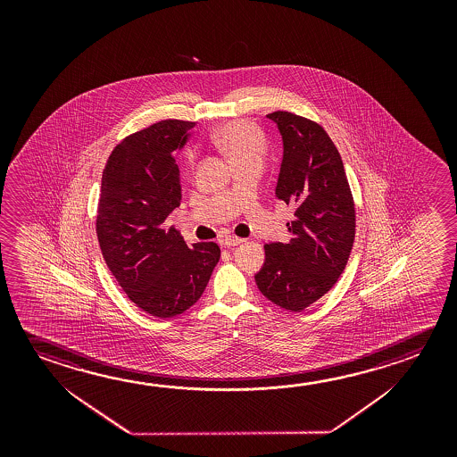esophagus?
I'll return each instance as SVG.
<instances>
[{
    "label": "esophagus",
    "instance_id": "esophagus-1",
    "mask_svg": "<svg viewBox=\"0 0 457 457\" xmlns=\"http://www.w3.org/2000/svg\"><path fill=\"white\" fill-rule=\"evenodd\" d=\"M221 242H223V245H225L226 248H231L236 247V245H239V244H242L244 239L234 237V236H228V237H225V239L221 240Z\"/></svg>",
    "mask_w": 457,
    "mask_h": 457
}]
</instances>
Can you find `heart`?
I'll return each instance as SVG.
<instances>
[{
    "label": "heart",
    "instance_id": "obj_1",
    "mask_svg": "<svg viewBox=\"0 0 457 457\" xmlns=\"http://www.w3.org/2000/svg\"><path fill=\"white\" fill-rule=\"evenodd\" d=\"M213 142L229 157L231 164L248 159H260L266 154V138L253 122L234 120L215 130Z\"/></svg>",
    "mask_w": 457,
    "mask_h": 457
}]
</instances>
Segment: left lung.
<instances>
[{
  "label": "left lung",
  "mask_w": 457,
  "mask_h": 457,
  "mask_svg": "<svg viewBox=\"0 0 457 457\" xmlns=\"http://www.w3.org/2000/svg\"><path fill=\"white\" fill-rule=\"evenodd\" d=\"M284 143L276 197L296 207L288 244L264 245L254 282L277 306L301 312L343 274L355 237V210L343 159L314 120L288 112L268 114Z\"/></svg>",
  "instance_id": "obj_1"
}]
</instances>
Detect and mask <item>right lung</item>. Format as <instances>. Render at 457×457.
Masks as SVG:
<instances>
[{
	"label": "right lung",
	"instance_id": "add662e5",
	"mask_svg": "<svg viewBox=\"0 0 457 457\" xmlns=\"http://www.w3.org/2000/svg\"><path fill=\"white\" fill-rule=\"evenodd\" d=\"M195 122L165 120L129 135L108 157L98 201L97 237L108 270L129 300L157 319L201 298L220 260L215 242L189 247L165 220L180 205L175 154Z\"/></svg>",
	"mask_w": 457,
	"mask_h": 457
}]
</instances>
